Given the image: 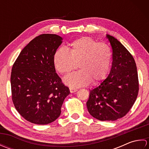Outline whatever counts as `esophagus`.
<instances>
[{"instance_id":"1","label":"esophagus","mask_w":149,"mask_h":149,"mask_svg":"<svg viewBox=\"0 0 149 149\" xmlns=\"http://www.w3.org/2000/svg\"><path fill=\"white\" fill-rule=\"evenodd\" d=\"M77 89H75V88H70V93H74L75 91H77Z\"/></svg>"}]
</instances>
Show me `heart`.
Here are the masks:
<instances>
[{"label":"heart","mask_w":149,"mask_h":149,"mask_svg":"<svg viewBox=\"0 0 149 149\" xmlns=\"http://www.w3.org/2000/svg\"><path fill=\"white\" fill-rule=\"evenodd\" d=\"M111 59V49L107 44L84 36L72 42L69 50L65 47L57 50L54 64L59 74L65 75L78 63L81 70L72 73L64 79L66 84L75 88L104 80L109 72Z\"/></svg>","instance_id":"1"}]
</instances>
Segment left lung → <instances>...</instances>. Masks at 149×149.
<instances>
[{
	"label": "left lung",
	"instance_id": "obj_1",
	"mask_svg": "<svg viewBox=\"0 0 149 149\" xmlns=\"http://www.w3.org/2000/svg\"><path fill=\"white\" fill-rule=\"evenodd\" d=\"M107 38L112 47L113 62L108 76L90 90L86 106L88 112L101 121H115L127 114L138 94L136 65L127 49L113 36Z\"/></svg>",
	"mask_w": 149,
	"mask_h": 149
}]
</instances>
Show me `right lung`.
Masks as SVG:
<instances>
[{
    "label": "right lung",
    "mask_w": 149,
    "mask_h": 149,
    "mask_svg": "<svg viewBox=\"0 0 149 149\" xmlns=\"http://www.w3.org/2000/svg\"><path fill=\"white\" fill-rule=\"evenodd\" d=\"M62 40L56 34H41L24 47L13 65V102L20 115L33 123L45 125L56 120L70 93L54 64Z\"/></svg>",
    "instance_id": "obj_1"
}]
</instances>
